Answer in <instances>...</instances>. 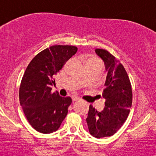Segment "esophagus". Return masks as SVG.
Masks as SVG:
<instances>
[{
    "label": "esophagus",
    "mask_w": 156,
    "mask_h": 156,
    "mask_svg": "<svg viewBox=\"0 0 156 156\" xmlns=\"http://www.w3.org/2000/svg\"><path fill=\"white\" fill-rule=\"evenodd\" d=\"M72 100H73V102H77V101H80V98H77V97H73V98H72Z\"/></svg>",
    "instance_id": "esophagus-1"
}]
</instances>
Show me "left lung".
Segmentation results:
<instances>
[{"mask_svg": "<svg viewBox=\"0 0 156 156\" xmlns=\"http://www.w3.org/2000/svg\"><path fill=\"white\" fill-rule=\"evenodd\" d=\"M95 52L104 62L107 73L103 92L105 107L98 112L89 105L87 122L91 135L101 139L114 135L122 126L130 113L133 94L129 77L120 62L106 50L97 48Z\"/></svg>", "mask_w": 156, "mask_h": 156, "instance_id": "left-lung-1", "label": "left lung"}]
</instances>
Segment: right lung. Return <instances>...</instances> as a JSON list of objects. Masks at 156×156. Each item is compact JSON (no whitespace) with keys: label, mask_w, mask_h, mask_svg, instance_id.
Segmentation results:
<instances>
[{"label":"right lung","mask_w":156,"mask_h":156,"mask_svg":"<svg viewBox=\"0 0 156 156\" xmlns=\"http://www.w3.org/2000/svg\"><path fill=\"white\" fill-rule=\"evenodd\" d=\"M78 48L73 45L55 44L39 53L27 67L19 89V98L26 119L37 131L51 133L58 129L72 103L52 92L54 76Z\"/></svg>","instance_id":"add662e5"}]
</instances>
